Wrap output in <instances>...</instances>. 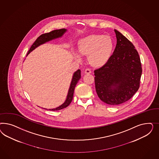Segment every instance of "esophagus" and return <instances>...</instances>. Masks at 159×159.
<instances>
[{"label":"esophagus","mask_w":159,"mask_h":159,"mask_svg":"<svg viewBox=\"0 0 159 159\" xmlns=\"http://www.w3.org/2000/svg\"><path fill=\"white\" fill-rule=\"evenodd\" d=\"M84 73H86V74H90V73H92V71H91V70H90V69L87 68V69H85Z\"/></svg>","instance_id":"34e87169"}]
</instances>
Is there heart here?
<instances>
[{"mask_svg": "<svg viewBox=\"0 0 159 159\" xmlns=\"http://www.w3.org/2000/svg\"><path fill=\"white\" fill-rule=\"evenodd\" d=\"M77 48L83 55H88L90 63L96 67H101L109 61L114 48V43L111 37L102 34H92L80 39ZM75 58L80 60L76 54Z\"/></svg>", "mask_w": 159, "mask_h": 159, "instance_id": "heart-1", "label": "heart"}]
</instances>
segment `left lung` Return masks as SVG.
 Instances as JSON below:
<instances>
[{
    "instance_id": "1",
    "label": "left lung",
    "mask_w": 159,
    "mask_h": 159,
    "mask_svg": "<svg viewBox=\"0 0 159 159\" xmlns=\"http://www.w3.org/2000/svg\"><path fill=\"white\" fill-rule=\"evenodd\" d=\"M116 45L109 61L94 70L97 94L101 101L117 106L128 101L140 86L142 65L133 43L114 30Z\"/></svg>"
}]
</instances>
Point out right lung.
I'll return each mask as SVG.
<instances>
[{
    "instance_id": "add662e5",
    "label": "right lung",
    "mask_w": 159,
    "mask_h": 159,
    "mask_svg": "<svg viewBox=\"0 0 159 159\" xmlns=\"http://www.w3.org/2000/svg\"><path fill=\"white\" fill-rule=\"evenodd\" d=\"M66 31V29H59V30H53V31H52L49 33H48L41 34L40 36H39L37 39L35 41V42L33 43V44L31 45V48H30V49L28 51V53L27 55H28L30 52H31L35 48L39 47V45H40L43 43H45L46 42H48L49 41H51L53 39H57V38L62 36L63 34H64ZM80 78H81L80 70L78 69L77 71L73 74L72 80V82L70 83V88L69 89V92H68L66 101H65V102L61 106L58 107L56 108L49 109V110H51V111L60 110H62L63 108H65L67 107V106L70 104V102L72 101L75 88V86H76L77 82L80 80ZM46 110H47V109H46Z\"/></svg>"
}]
</instances>
